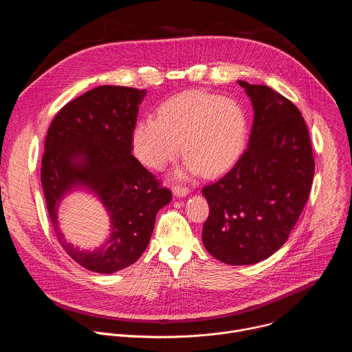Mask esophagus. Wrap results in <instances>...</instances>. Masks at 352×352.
I'll return each mask as SVG.
<instances>
[{
    "label": "esophagus",
    "instance_id": "1",
    "mask_svg": "<svg viewBox=\"0 0 352 352\" xmlns=\"http://www.w3.org/2000/svg\"><path fill=\"white\" fill-rule=\"evenodd\" d=\"M173 193L177 197H182V196H186L189 193V189L186 186H182V185H174L173 186Z\"/></svg>",
    "mask_w": 352,
    "mask_h": 352
}]
</instances>
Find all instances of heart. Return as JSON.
<instances>
[{
    "instance_id": "b5f03b06",
    "label": "heart",
    "mask_w": 352,
    "mask_h": 352,
    "mask_svg": "<svg viewBox=\"0 0 352 352\" xmlns=\"http://www.w3.org/2000/svg\"><path fill=\"white\" fill-rule=\"evenodd\" d=\"M246 133V117L235 100L188 90L166 100L157 118L146 117L136 122L132 147L140 163L163 170L179 153L181 142L186 156L179 177L200 173L217 177L236 163Z\"/></svg>"
}]
</instances>
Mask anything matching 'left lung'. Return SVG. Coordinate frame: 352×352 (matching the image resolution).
I'll list each match as a JSON object with an SVG mask.
<instances>
[{
  "label": "left lung",
  "instance_id": "obj_1",
  "mask_svg": "<svg viewBox=\"0 0 352 352\" xmlns=\"http://www.w3.org/2000/svg\"><path fill=\"white\" fill-rule=\"evenodd\" d=\"M254 106L249 143L235 166L202 190L210 213L202 241L232 266L272 256L285 241L309 197L315 159L302 114L265 85L238 80Z\"/></svg>",
  "mask_w": 352,
  "mask_h": 352
}]
</instances>
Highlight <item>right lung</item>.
<instances>
[{
	"instance_id": "1",
	"label": "right lung",
	"mask_w": 352,
	"mask_h": 352,
	"mask_svg": "<svg viewBox=\"0 0 352 352\" xmlns=\"http://www.w3.org/2000/svg\"><path fill=\"white\" fill-rule=\"evenodd\" d=\"M144 94L125 86L94 87L65 104L45 136L41 185L48 216L67 254L90 272L110 274L135 263L173 196L131 153ZM76 186L94 191L112 219L109 242L93 253L67 243L58 228V205Z\"/></svg>"
}]
</instances>
